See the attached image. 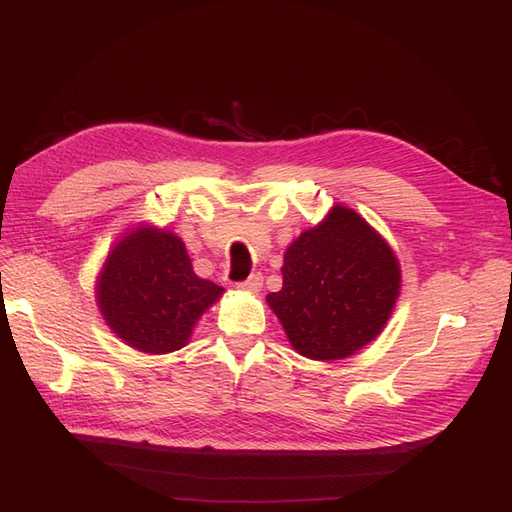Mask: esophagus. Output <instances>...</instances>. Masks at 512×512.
<instances>
[{"instance_id": "esophagus-1", "label": "esophagus", "mask_w": 512, "mask_h": 512, "mask_svg": "<svg viewBox=\"0 0 512 512\" xmlns=\"http://www.w3.org/2000/svg\"><path fill=\"white\" fill-rule=\"evenodd\" d=\"M243 290H247V292H258L260 288H262V275L260 273H252L250 277H247L245 282H241L239 284Z\"/></svg>"}]
</instances>
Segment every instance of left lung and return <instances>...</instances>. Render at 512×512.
I'll list each match as a JSON object with an SVG mask.
<instances>
[{
	"label": "left lung",
	"instance_id": "obj_1",
	"mask_svg": "<svg viewBox=\"0 0 512 512\" xmlns=\"http://www.w3.org/2000/svg\"><path fill=\"white\" fill-rule=\"evenodd\" d=\"M284 286L271 305L292 348L335 361L374 339L399 297V262L359 213L337 205L284 254Z\"/></svg>",
	"mask_w": 512,
	"mask_h": 512
}]
</instances>
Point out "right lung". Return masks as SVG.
Returning a JSON list of instances; mask_svg holds the SVG:
<instances>
[{
    "label": "right lung",
    "instance_id": "1",
    "mask_svg": "<svg viewBox=\"0 0 512 512\" xmlns=\"http://www.w3.org/2000/svg\"><path fill=\"white\" fill-rule=\"evenodd\" d=\"M222 292L192 271L173 232L138 228L106 258L98 303L108 327L128 346L164 354L188 344L196 320Z\"/></svg>",
    "mask_w": 512,
    "mask_h": 512
}]
</instances>
